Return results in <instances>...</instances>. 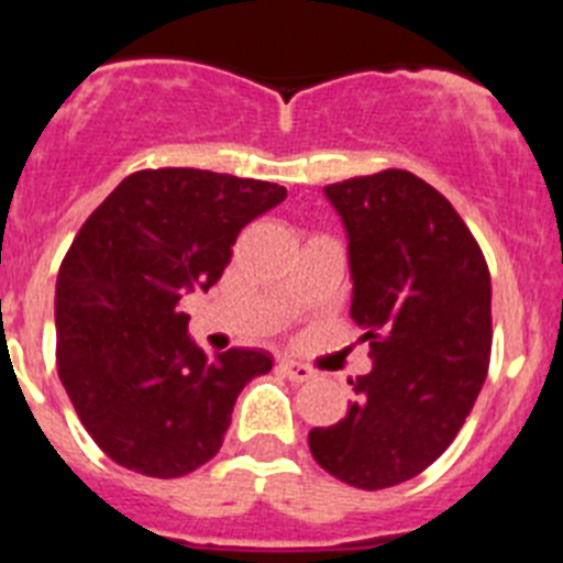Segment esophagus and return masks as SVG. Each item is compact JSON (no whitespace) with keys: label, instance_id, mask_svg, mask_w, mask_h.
I'll use <instances>...</instances> for the list:
<instances>
[{"label":"esophagus","instance_id":"esophagus-1","mask_svg":"<svg viewBox=\"0 0 563 563\" xmlns=\"http://www.w3.org/2000/svg\"><path fill=\"white\" fill-rule=\"evenodd\" d=\"M278 369L285 372V375L290 377V380H296V383H305V380H310V377H312L310 366H305V363H296V361H282V363H278Z\"/></svg>","mask_w":563,"mask_h":563}]
</instances>
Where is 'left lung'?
<instances>
[{
    "instance_id": "8db88e82",
    "label": "left lung",
    "mask_w": 563,
    "mask_h": 563,
    "mask_svg": "<svg viewBox=\"0 0 563 563\" xmlns=\"http://www.w3.org/2000/svg\"><path fill=\"white\" fill-rule=\"evenodd\" d=\"M341 217L352 307L372 369L335 426L310 431L327 474L363 490L400 485L454 442L490 361V273L445 197L411 172L324 186Z\"/></svg>"
}]
</instances>
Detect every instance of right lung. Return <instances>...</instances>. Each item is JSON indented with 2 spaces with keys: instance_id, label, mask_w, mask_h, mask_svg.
<instances>
[{
  "instance_id": "1",
  "label": "right lung",
  "mask_w": 563,
  "mask_h": 563,
  "mask_svg": "<svg viewBox=\"0 0 563 563\" xmlns=\"http://www.w3.org/2000/svg\"><path fill=\"white\" fill-rule=\"evenodd\" d=\"M285 186L206 168L129 174L73 239L56 282L58 377L98 449L174 479L222 445L239 391L271 352L208 357L188 338L186 292L213 287L239 231Z\"/></svg>"
}]
</instances>
